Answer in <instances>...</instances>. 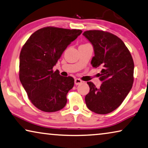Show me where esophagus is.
I'll use <instances>...</instances> for the list:
<instances>
[{"mask_svg":"<svg viewBox=\"0 0 148 148\" xmlns=\"http://www.w3.org/2000/svg\"><path fill=\"white\" fill-rule=\"evenodd\" d=\"M82 82V81L80 79H78V78H76L74 80V83H75V84L76 85H79V84H80Z\"/></svg>","mask_w":148,"mask_h":148,"instance_id":"esophagus-1","label":"esophagus"}]
</instances>
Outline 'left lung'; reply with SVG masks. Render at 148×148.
<instances>
[{
	"instance_id": "left-lung-1",
	"label": "left lung",
	"mask_w": 148,
	"mask_h": 148,
	"mask_svg": "<svg viewBox=\"0 0 148 148\" xmlns=\"http://www.w3.org/2000/svg\"><path fill=\"white\" fill-rule=\"evenodd\" d=\"M83 35L94 48L91 64L100 68L102 84L97 88L88 82L90 92L85 97L88 108L94 113L106 114L121 105L134 82V64L132 55L120 38L102 30H87Z\"/></svg>"
}]
</instances>
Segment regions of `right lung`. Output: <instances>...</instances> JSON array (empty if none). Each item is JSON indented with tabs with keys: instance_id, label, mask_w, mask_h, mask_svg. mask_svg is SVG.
Wrapping results in <instances>:
<instances>
[{
	"instance_id": "add662e5",
	"label": "right lung",
	"mask_w": 148,
	"mask_h": 148,
	"mask_svg": "<svg viewBox=\"0 0 148 148\" xmlns=\"http://www.w3.org/2000/svg\"><path fill=\"white\" fill-rule=\"evenodd\" d=\"M81 30L48 27L29 37L20 54L19 78L32 104L46 112L62 109L66 95L74 86L71 76H60L52 68Z\"/></svg>"
}]
</instances>
